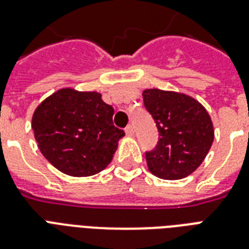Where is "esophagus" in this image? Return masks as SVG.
I'll list each match as a JSON object with an SVG mask.
<instances>
[{
    "mask_svg": "<svg viewBox=\"0 0 249 249\" xmlns=\"http://www.w3.org/2000/svg\"><path fill=\"white\" fill-rule=\"evenodd\" d=\"M125 134L128 137H132L134 134V129H133L132 125H128L126 128H125Z\"/></svg>",
    "mask_w": 249,
    "mask_h": 249,
    "instance_id": "34e87169",
    "label": "esophagus"
}]
</instances>
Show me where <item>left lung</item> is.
<instances>
[{
    "mask_svg": "<svg viewBox=\"0 0 249 249\" xmlns=\"http://www.w3.org/2000/svg\"><path fill=\"white\" fill-rule=\"evenodd\" d=\"M143 103L159 130L155 150L146 152L148 170L161 179H181L195 172L214 140L204 106L187 94L143 90Z\"/></svg>",
    "mask_w": 249,
    "mask_h": 249,
    "instance_id": "obj_1",
    "label": "left lung"
}]
</instances>
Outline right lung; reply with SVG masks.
<instances>
[{"instance_id":"obj_1","label":"right lung","mask_w":249,"mask_h":249,"mask_svg":"<svg viewBox=\"0 0 249 249\" xmlns=\"http://www.w3.org/2000/svg\"><path fill=\"white\" fill-rule=\"evenodd\" d=\"M101 93L63 88L37 106L32 129L41 154L62 173L89 177L111 163L124 130Z\"/></svg>"}]
</instances>
